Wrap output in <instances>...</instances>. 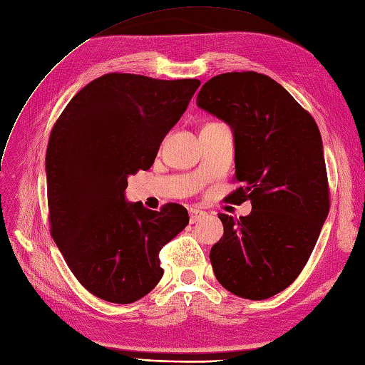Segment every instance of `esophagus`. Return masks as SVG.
I'll use <instances>...</instances> for the list:
<instances>
[{
  "label": "esophagus",
  "instance_id": "1",
  "mask_svg": "<svg viewBox=\"0 0 365 365\" xmlns=\"http://www.w3.org/2000/svg\"><path fill=\"white\" fill-rule=\"evenodd\" d=\"M189 216H190V222H196V221H201L204 218L205 212L196 209V207H189Z\"/></svg>",
  "mask_w": 365,
  "mask_h": 365
}]
</instances>
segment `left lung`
<instances>
[{"label": "left lung", "mask_w": 365, "mask_h": 365, "mask_svg": "<svg viewBox=\"0 0 365 365\" xmlns=\"http://www.w3.org/2000/svg\"><path fill=\"white\" fill-rule=\"evenodd\" d=\"M196 106L230 125L235 176L232 201H252L235 220L220 213L222 238L210 250L216 279L245 299L287 289L307 264L329 215V184L317 123L267 75L213 76Z\"/></svg>", "instance_id": "left-lung-1"}]
</instances>
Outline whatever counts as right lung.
I'll return each mask as SVG.
<instances>
[{
    "label": "right lung",
    "mask_w": 365,
    "mask_h": 365,
    "mask_svg": "<svg viewBox=\"0 0 365 365\" xmlns=\"http://www.w3.org/2000/svg\"><path fill=\"white\" fill-rule=\"evenodd\" d=\"M200 80L107 73L78 92L46 152L51 233L75 278L95 297L130 304L160 282L158 253L187 224L180 204L127 202V178L150 169Z\"/></svg>",
    "instance_id": "right-lung-1"
}]
</instances>
